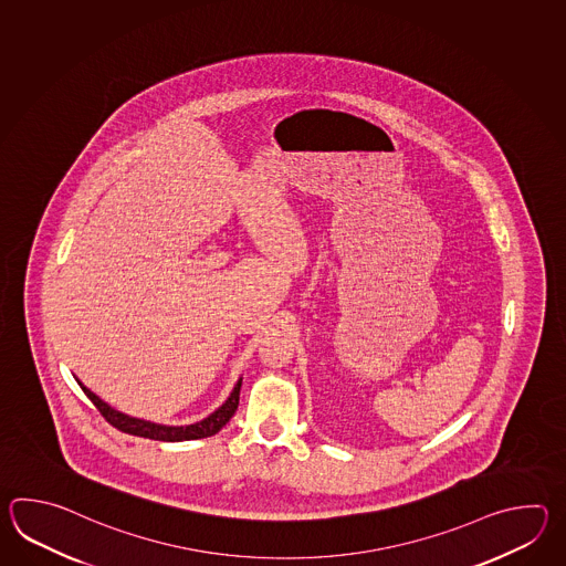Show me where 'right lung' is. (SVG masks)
<instances>
[{
  "label": "right lung",
  "mask_w": 566,
  "mask_h": 566,
  "mask_svg": "<svg viewBox=\"0 0 566 566\" xmlns=\"http://www.w3.org/2000/svg\"><path fill=\"white\" fill-rule=\"evenodd\" d=\"M241 385L242 378L234 386V390L230 392L229 400L220 409L214 410L205 421L188 424V427H166V424L133 419V417H127V415H123L119 410L111 409L107 402H103L101 398L93 395L85 386L81 385V388L85 390L86 397L91 398V402L95 405L98 412L105 417V421L108 424H113L115 429L123 431V433L145 437V439H154V441H192V439H205V437L217 434L232 419L234 410L239 409Z\"/></svg>",
  "instance_id": "add662e5"
}]
</instances>
